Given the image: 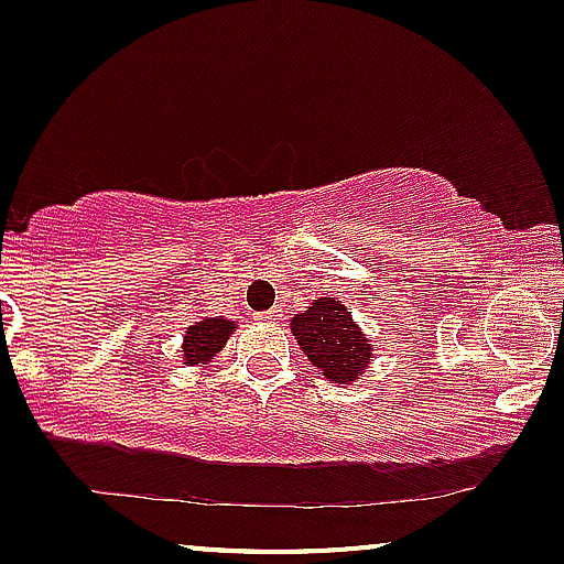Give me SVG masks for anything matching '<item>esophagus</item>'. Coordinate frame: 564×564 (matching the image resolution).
Returning a JSON list of instances; mask_svg holds the SVG:
<instances>
[{"instance_id":"obj_1","label":"esophagus","mask_w":564,"mask_h":564,"mask_svg":"<svg viewBox=\"0 0 564 564\" xmlns=\"http://www.w3.org/2000/svg\"><path fill=\"white\" fill-rule=\"evenodd\" d=\"M258 319H263V323H276V319H280V312H274V308H271V312H260Z\"/></svg>"}]
</instances>
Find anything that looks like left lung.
<instances>
[{
    "label": "left lung",
    "instance_id": "8db88e82",
    "mask_svg": "<svg viewBox=\"0 0 564 564\" xmlns=\"http://www.w3.org/2000/svg\"><path fill=\"white\" fill-rule=\"evenodd\" d=\"M312 366L333 384H349L366 371L371 344L352 323V312L333 299H319L290 323Z\"/></svg>",
    "mask_w": 564,
    "mask_h": 564
}]
</instances>
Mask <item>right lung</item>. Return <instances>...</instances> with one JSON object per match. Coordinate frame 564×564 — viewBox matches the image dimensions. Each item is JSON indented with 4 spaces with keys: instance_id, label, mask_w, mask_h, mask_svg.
Instances as JSON below:
<instances>
[{
    "instance_id": "obj_1",
    "label": "right lung",
    "mask_w": 564,
    "mask_h": 564,
    "mask_svg": "<svg viewBox=\"0 0 564 564\" xmlns=\"http://www.w3.org/2000/svg\"><path fill=\"white\" fill-rule=\"evenodd\" d=\"M234 323L220 317H207L204 323L191 325L185 330V344H183V360L187 366H198V362H207L223 349V344L231 336Z\"/></svg>"
}]
</instances>
